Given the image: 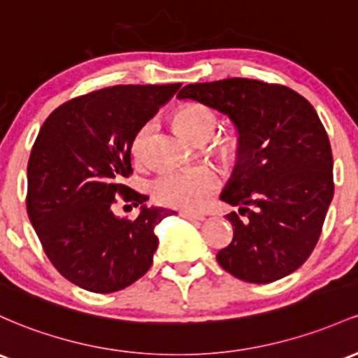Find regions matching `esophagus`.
Returning <instances> with one entry per match:
<instances>
[{"instance_id":"1","label":"esophagus","mask_w":358,"mask_h":358,"mask_svg":"<svg viewBox=\"0 0 358 358\" xmlns=\"http://www.w3.org/2000/svg\"><path fill=\"white\" fill-rule=\"evenodd\" d=\"M180 215L188 219V221H203V219H206V215L203 214H195V212H187V210L180 212Z\"/></svg>"}]
</instances>
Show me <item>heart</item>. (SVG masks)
I'll return each mask as SVG.
<instances>
[{"instance_id":"b5f03b06","label":"heart","mask_w":358,"mask_h":358,"mask_svg":"<svg viewBox=\"0 0 358 358\" xmlns=\"http://www.w3.org/2000/svg\"><path fill=\"white\" fill-rule=\"evenodd\" d=\"M176 131L192 143H203L209 139L217 125L214 110L207 105L190 103L176 110L173 115ZM151 124L143 125L132 139V155L137 161H144ZM215 148L224 159H234L239 151L236 134H224L215 139ZM221 187L217 171L210 166H194L187 170L164 173L151 183V195L156 203L182 210H200L210 202L212 195Z\"/></svg>"}]
</instances>
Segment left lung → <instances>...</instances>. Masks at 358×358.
I'll list each match as a JSON object with an SVG mask.
<instances>
[{
	"label": "left lung",
	"mask_w": 358,
	"mask_h": 358,
	"mask_svg": "<svg viewBox=\"0 0 358 358\" xmlns=\"http://www.w3.org/2000/svg\"><path fill=\"white\" fill-rule=\"evenodd\" d=\"M226 113L239 132L238 164L221 199L233 241L217 253L226 272L270 284L309 258L335 194L328 134L313 105L284 85L248 78L187 85L176 95Z\"/></svg>",
	"instance_id": "1"
}]
</instances>
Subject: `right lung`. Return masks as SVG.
<instances>
[{
  "label": "right lung",
  "mask_w": 358,
  "mask_h": 358,
  "mask_svg": "<svg viewBox=\"0 0 358 358\" xmlns=\"http://www.w3.org/2000/svg\"><path fill=\"white\" fill-rule=\"evenodd\" d=\"M180 86H108L71 98L42 124L27 166V214L47 258L78 287L117 292L152 265L155 226L170 212L143 206L124 220L111 206L117 196L148 200L125 185L132 139Z\"/></svg>",
  "instance_id": "right-lung-1"
}]
</instances>
